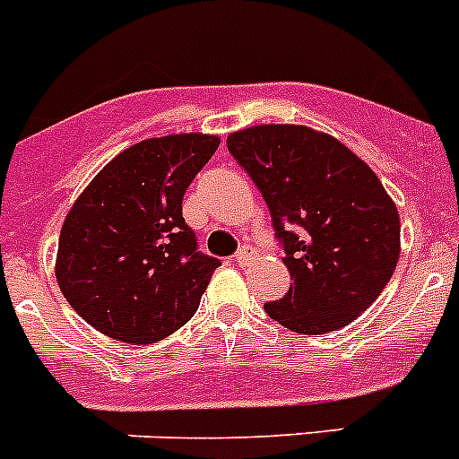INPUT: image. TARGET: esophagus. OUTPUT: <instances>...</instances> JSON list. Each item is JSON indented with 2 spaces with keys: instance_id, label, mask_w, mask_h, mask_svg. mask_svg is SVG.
I'll use <instances>...</instances> for the list:
<instances>
[{
  "instance_id": "1",
  "label": "esophagus",
  "mask_w": 459,
  "mask_h": 459,
  "mask_svg": "<svg viewBox=\"0 0 459 459\" xmlns=\"http://www.w3.org/2000/svg\"><path fill=\"white\" fill-rule=\"evenodd\" d=\"M255 257H257V250H255L253 246H243V248L238 250L237 255H234V259H237V264H241V266L250 264V262H253Z\"/></svg>"
}]
</instances>
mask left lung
Instances as JSON below:
<instances>
[{
	"label": "left lung",
	"instance_id": "1",
	"mask_svg": "<svg viewBox=\"0 0 459 459\" xmlns=\"http://www.w3.org/2000/svg\"><path fill=\"white\" fill-rule=\"evenodd\" d=\"M227 149L264 197L294 280L264 303L266 315L306 335L354 322L400 257V216L377 174L307 126H253L227 137Z\"/></svg>",
	"mask_w": 459,
	"mask_h": 459
}]
</instances>
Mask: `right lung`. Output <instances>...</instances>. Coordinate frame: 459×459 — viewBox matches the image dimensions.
<instances>
[{
  "label": "right lung",
  "mask_w": 459,
  "mask_h": 459,
  "mask_svg": "<svg viewBox=\"0 0 459 459\" xmlns=\"http://www.w3.org/2000/svg\"><path fill=\"white\" fill-rule=\"evenodd\" d=\"M218 144L202 133L137 142L68 211L56 282L89 326L121 342L152 344L197 312L221 259L197 250L181 202Z\"/></svg>",
  "instance_id": "1"
}]
</instances>
